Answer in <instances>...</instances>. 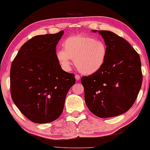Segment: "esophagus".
<instances>
[{"mask_svg": "<svg viewBox=\"0 0 150 150\" xmlns=\"http://www.w3.org/2000/svg\"><path fill=\"white\" fill-rule=\"evenodd\" d=\"M75 79H76V80H79L80 79V75H75Z\"/></svg>", "mask_w": 150, "mask_h": 150, "instance_id": "1", "label": "esophagus"}]
</instances>
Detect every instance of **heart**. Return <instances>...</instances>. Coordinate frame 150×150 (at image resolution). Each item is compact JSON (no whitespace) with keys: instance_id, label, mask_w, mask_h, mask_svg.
Wrapping results in <instances>:
<instances>
[{"instance_id":"b5f03b06","label":"heart","mask_w":150,"mask_h":150,"mask_svg":"<svg viewBox=\"0 0 150 150\" xmlns=\"http://www.w3.org/2000/svg\"><path fill=\"white\" fill-rule=\"evenodd\" d=\"M64 49L57 51L56 57L65 71L71 70L73 60L76 67L85 75L96 73L104 65L107 47L101 40L86 35L68 37L62 42Z\"/></svg>"}]
</instances>
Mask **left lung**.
I'll return each instance as SVG.
<instances>
[{"instance_id": "obj_1", "label": "left lung", "mask_w": 150, "mask_h": 150, "mask_svg": "<svg viewBox=\"0 0 150 150\" xmlns=\"http://www.w3.org/2000/svg\"><path fill=\"white\" fill-rule=\"evenodd\" d=\"M103 38L106 61L93 74L81 77L85 102L100 118H110L128 111L137 99L143 76L139 55L131 44L116 33L93 30Z\"/></svg>"}]
</instances>
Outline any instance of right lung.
Listing matches in <instances>:
<instances>
[{"label":"right lung","instance_id":"1","mask_svg":"<svg viewBox=\"0 0 150 150\" xmlns=\"http://www.w3.org/2000/svg\"><path fill=\"white\" fill-rule=\"evenodd\" d=\"M63 33L62 30L33 37L21 47L11 64V98L35 123L52 122L61 116L66 96L75 83L74 74L62 70L56 57Z\"/></svg>","mask_w":150,"mask_h":150}]
</instances>
